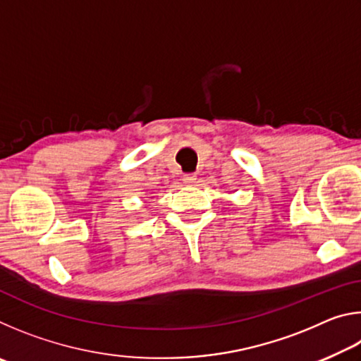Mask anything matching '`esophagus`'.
I'll list each match as a JSON object with an SVG mask.
<instances>
[{"label":"esophagus","instance_id":"esophagus-1","mask_svg":"<svg viewBox=\"0 0 361 361\" xmlns=\"http://www.w3.org/2000/svg\"><path fill=\"white\" fill-rule=\"evenodd\" d=\"M195 180H197V176L192 175V173L183 175V183H185V185H194Z\"/></svg>","mask_w":361,"mask_h":361}]
</instances>
